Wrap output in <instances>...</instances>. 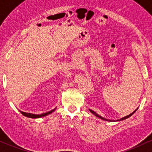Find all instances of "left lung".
<instances>
[{
	"label": "left lung",
	"instance_id": "obj_1",
	"mask_svg": "<svg viewBox=\"0 0 152 152\" xmlns=\"http://www.w3.org/2000/svg\"><path fill=\"white\" fill-rule=\"evenodd\" d=\"M137 109L138 108H136L135 110H134V112H133V113H131V114H129V115H126V116H125V117H124V118H121V119H119V120H117V121H113V120H108V119H106V118H103V117H102V116H100V115H99L98 114H97L96 113H95V111H93V110H90V111L93 114V115H95V116H97V117H98V118H101L102 120H105V121H123V120H124V119H126V118H129L130 116H131V115H133V114H134V113H135V112L136 111V110H137Z\"/></svg>",
	"mask_w": 152,
	"mask_h": 152
}]
</instances>
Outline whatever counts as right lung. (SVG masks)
<instances>
[{
    "instance_id": "obj_1",
    "label": "right lung",
    "mask_w": 152,
    "mask_h": 152,
    "mask_svg": "<svg viewBox=\"0 0 152 152\" xmlns=\"http://www.w3.org/2000/svg\"><path fill=\"white\" fill-rule=\"evenodd\" d=\"M56 110V108L53 109V110H50V111L47 112V113H42V114H33V113H26V112H23V111H20L21 113V114H23L24 116H26L28 118H42L44 116H46V115H49V114H51L52 113H53L54 110Z\"/></svg>"
}]
</instances>
